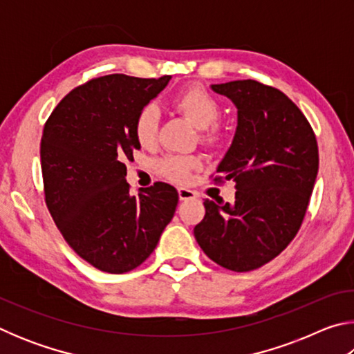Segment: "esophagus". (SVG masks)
Wrapping results in <instances>:
<instances>
[{
  "mask_svg": "<svg viewBox=\"0 0 354 354\" xmlns=\"http://www.w3.org/2000/svg\"><path fill=\"white\" fill-rule=\"evenodd\" d=\"M178 195H179V200H181V201H187V200H192V198H195V196H196L194 190L185 189V187H179Z\"/></svg>",
  "mask_w": 354,
  "mask_h": 354,
  "instance_id": "1",
  "label": "esophagus"
}]
</instances>
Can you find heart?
<instances>
[{"mask_svg": "<svg viewBox=\"0 0 354 354\" xmlns=\"http://www.w3.org/2000/svg\"><path fill=\"white\" fill-rule=\"evenodd\" d=\"M175 109L200 129V142L207 148L223 145L227 131L218 122L221 106L218 100L201 86H190L173 101ZM159 111L153 104H147L137 113L134 122V136L142 148H153L158 143ZM200 167L195 156L170 154L159 162L160 175L173 183H187L192 171Z\"/></svg>", "mask_w": 354, "mask_h": 354, "instance_id": "heart-1", "label": "heart"}]
</instances>
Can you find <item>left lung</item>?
I'll use <instances>...</instances> for the list:
<instances>
[{"label":"left lung","instance_id":"left-lung-1","mask_svg":"<svg viewBox=\"0 0 354 354\" xmlns=\"http://www.w3.org/2000/svg\"><path fill=\"white\" fill-rule=\"evenodd\" d=\"M212 91L237 106L234 140L212 179H232L236 200H206L194 234L209 259L250 272L297 236L319 171V147L308 118L278 88L243 80L214 84Z\"/></svg>","mask_w":354,"mask_h":354}]
</instances>
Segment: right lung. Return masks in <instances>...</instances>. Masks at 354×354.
<instances>
[{"mask_svg": "<svg viewBox=\"0 0 354 354\" xmlns=\"http://www.w3.org/2000/svg\"><path fill=\"white\" fill-rule=\"evenodd\" d=\"M170 76L106 75L77 86L46 120L40 142L45 203L65 242L107 273L134 270L153 253L178 206V192L154 183L129 194L127 162L140 145L137 113Z\"/></svg>", "mask_w": 354, "mask_h": 354, "instance_id": "add662e5", "label": "right lung"}]
</instances>
